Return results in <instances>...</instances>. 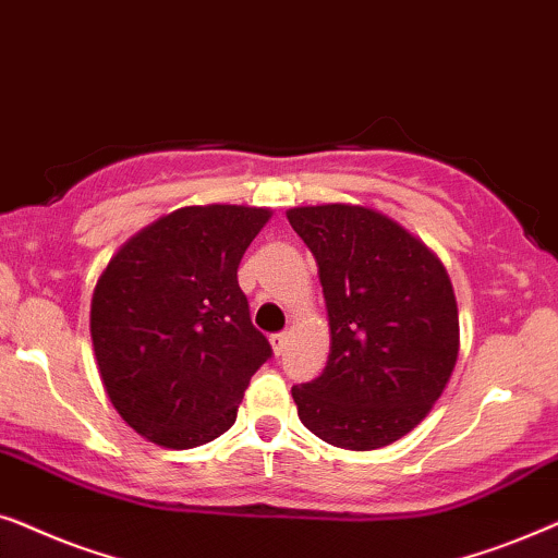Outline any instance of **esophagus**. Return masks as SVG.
<instances>
[{"mask_svg": "<svg viewBox=\"0 0 558 558\" xmlns=\"http://www.w3.org/2000/svg\"><path fill=\"white\" fill-rule=\"evenodd\" d=\"M288 339H291V333H288V331H283V333H272V337H270L272 352H275V354H283L286 347H288Z\"/></svg>", "mask_w": 558, "mask_h": 558, "instance_id": "1", "label": "esophagus"}]
</instances>
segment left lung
Wrapping results in <instances>:
<instances>
[{
	"label": "left lung",
	"mask_w": 558,
	"mask_h": 558,
	"mask_svg": "<svg viewBox=\"0 0 558 558\" xmlns=\"http://www.w3.org/2000/svg\"><path fill=\"white\" fill-rule=\"evenodd\" d=\"M286 217L318 265L331 337L322 377L293 388L299 418L331 447H388L426 418L454 373L447 267L369 206H295Z\"/></svg>",
	"instance_id": "left-lung-1"
}]
</instances>
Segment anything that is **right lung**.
Here are the masks:
<instances>
[{"label":"right lung","mask_w":558,"mask_h":558,"mask_svg":"<svg viewBox=\"0 0 558 558\" xmlns=\"http://www.w3.org/2000/svg\"><path fill=\"white\" fill-rule=\"evenodd\" d=\"M270 217L257 206H183L130 236L96 280V367L114 411L147 441L193 449L236 421L272 354L236 267Z\"/></svg>","instance_id":"obj_1"}]
</instances>
